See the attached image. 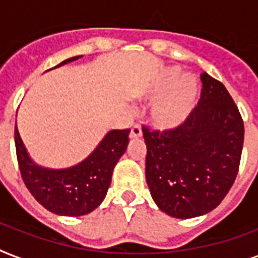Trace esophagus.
Returning a JSON list of instances; mask_svg holds the SVG:
<instances>
[{
    "instance_id": "34e87169",
    "label": "esophagus",
    "mask_w": 258,
    "mask_h": 258,
    "mask_svg": "<svg viewBox=\"0 0 258 258\" xmlns=\"http://www.w3.org/2000/svg\"><path fill=\"white\" fill-rule=\"evenodd\" d=\"M142 137V128L139 124H135L131 128V133H130V138L131 139H138V138Z\"/></svg>"
}]
</instances>
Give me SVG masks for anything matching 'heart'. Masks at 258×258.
I'll list each match as a JSON object with an SVG mask.
<instances>
[{
    "mask_svg": "<svg viewBox=\"0 0 258 258\" xmlns=\"http://www.w3.org/2000/svg\"><path fill=\"white\" fill-rule=\"evenodd\" d=\"M200 87L191 75H180L178 68H166L158 75L150 88V96H157L150 105L149 117L163 131L179 128L191 116Z\"/></svg>",
    "mask_w": 258,
    "mask_h": 258,
    "instance_id": "b5f03b06",
    "label": "heart"
}]
</instances>
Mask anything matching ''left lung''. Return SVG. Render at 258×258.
<instances>
[{
	"label": "left lung",
	"mask_w": 258,
	"mask_h": 258,
	"mask_svg": "<svg viewBox=\"0 0 258 258\" xmlns=\"http://www.w3.org/2000/svg\"><path fill=\"white\" fill-rule=\"evenodd\" d=\"M202 92L191 116L179 128L150 131L146 180L154 202L175 218L212 212L234 183L244 145V121L228 89L201 75Z\"/></svg>",
	"instance_id": "8db88e82"
}]
</instances>
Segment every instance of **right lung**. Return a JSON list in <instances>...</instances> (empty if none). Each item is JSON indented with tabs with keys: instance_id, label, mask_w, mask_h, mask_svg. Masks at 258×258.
Here are the masks:
<instances>
[{
	"instance_id": "right-lung-1",
	"label": "right lung",
	"mask_w": 258,
	"mask_h": 258,
	"mask_svg": "<svg viewBox=\"0 0 258 258\" xmlns=\"http://www.w3.org/2000/svg\"><path fill=\"white\" fill-rule=\"evenodd\" d=\"M80 57L67 58L57 67ZM128 135L130 130H112L80 163L67 169H48L29 157L16 124L14 143L24 183L46 210L58 216H86L105 198L113 167L128 146Z\"/></svg>"
}]
</instances>
